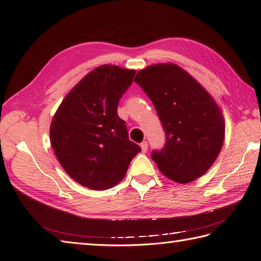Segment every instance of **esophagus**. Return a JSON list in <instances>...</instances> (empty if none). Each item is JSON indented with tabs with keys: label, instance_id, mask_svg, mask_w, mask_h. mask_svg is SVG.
<instances>
[{
	"label": "esophagus",
	"instance_id": "esophagus-1",
	"mask_svg": "<svg viewBox=\"0 0 261 261\" xmlns=\"http://www.w3.org/2000/svg\"><path fill=\"white\" fill-rule=\"evenodd\" d=\"M140 148H141V151H143L144 153L147 152V149H148V143H147V141H143V143L140 144Z\"/></svg>",
	"mask_w": 261,
	"mask_h": 261
}]
</instances>
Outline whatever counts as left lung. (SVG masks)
Listing matches in <instances>:
<instances>
[{"mask_svg": "<svg viewBox=\"0 0 261 261\" xmlns=\"http://www.w3.org/2000/svg\"><path fill=\"white\" fill-rule=\"evenodd\" d=\"M152 103L165 130L164 148L151 158L162 174L186 184L202 176L222 148L225 123L210 93L173 63L139 70L135 80Z\"/></svg>", "mask_w": 261, "mask_h": 261, "instance_id": "left-lung-1", "label": "left lung"}]
</instances>
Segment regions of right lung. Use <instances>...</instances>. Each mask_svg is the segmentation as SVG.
<instances>
[{
    "instance_id": "right-lung-1",
    "label": "right lung",
    "mask_w": 261,
    "mask_h": 261,
    "mask_svg": "<svg viewBox=\"0 0 261 261\" xmlns=\"http://www.w3.org/2000/svg\"><path fill=\"white\" fill-rule=\"evenodd\" d=\"M135 73L116 65L96 67L66 94L52 118L50 140L62 168L93 191L120 183L141 150L117 115Z\"/></svg>"
}]
</instances>
